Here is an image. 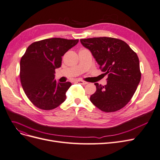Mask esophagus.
I'll list each match as a JSON object with an SVG mask.
<instances>
[{
    "label": "esophagus",
    "instance_id": "1",
    "mask_svg": "<svg viewBox=\"0 0 160 160\" xmlns=\"http://www.w3.org/2000/svg\"><path fill=\"white\" fill-rule=\"evenodd\" d=\"M76 82L78 83V84H82V85H86L88 84V82H85V81H82V80H76Z\"/></svg>",
    "mask_w": 160,
    "mask_h": 160
}]
</instances>
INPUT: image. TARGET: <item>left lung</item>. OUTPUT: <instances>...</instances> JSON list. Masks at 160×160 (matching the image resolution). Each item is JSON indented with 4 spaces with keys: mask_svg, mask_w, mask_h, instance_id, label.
Instances as JSON below:
<instances>
[{
    "mask_svg": "<svg viewBox=\"0 0 160 160\" xmlns=\"http://www.w3.org/2000/svg\"><path fill=\"white\" fill-rule=\"evenodd\" d=\"M80 42L91 52L101 71L108 74L105 86L95 83L97 90L90 101L103 112L122 108L132 98L141 80L137 53L124 41L114 38L97 37Z\"/></svg>",
    "mask_w": 160,
    "mask_h": 160,
    "instance_id": "8db88e82",
    "label": "left lung"
}]
</instances>
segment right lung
Segmentation results:
<instances>
[{
  "label": "right lung",
  "mask_w": 160,
  "mask_h": 160,
  "mask_svg": "<svg viewBox=\"0 0 160 160\" xmlns=\"http://www.w3.org/2000/svg\"><path fill=\"white\" fill-rule=\"evenodd\" d=\"M78 41L51 38L27 48L20 61L19 76L25 93L34 106L49 110L65 101L71 83L58 82L55 70L61 66V57Z\"/></svg>",
  "instance_id": "1"
}]
</instances>
